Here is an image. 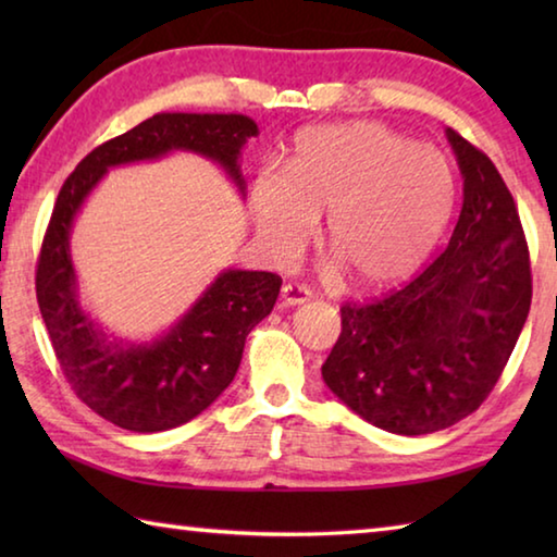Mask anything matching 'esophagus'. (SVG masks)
<instances>
[{"label":"esophagus","instance_id":"1","mask_svg":"<svg viewBox=\"0 0 557 557\" xmlns=\"http://www.w3.org/2000/svg\"><path fill=\"white\" fill-rule=\"evenodd\" d=\"M309 297H312V292H309L305 285H292V282L282 285V292H280V299L285 307L305 305V301H309Z\"/></svg>","mask_w":557,"mask_h":557}]
</instances>
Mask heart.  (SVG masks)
Instances as JSON below:
<instances>
[{"instance_id":"1","label":"heart","mask_w":557,"mask_h":557,"mask_svg":"<svg viewBox=\"0 0 557 557\" xmlns=\"http://www.w3.org/2000/svg\"><path fill=\"white\" fill-rule=\"evenodd\" d=\"M449 159L379 122L305 129L287 174L252 184V219L277 262L295 260L326 219V248L361 289L393 287L428 258L455 209Z\"/></svg>"}]
</instances>
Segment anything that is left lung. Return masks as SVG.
Instances as JSON below:
<instances>
[{
    "label": "left lung",
    "instance_id": "1",
    "mask_svg": "<svg viewBox=\"0 0 557 557\" xmlns=\"http://www.w3.org/2000/svg\"><path fill=\"white\" fill-rule=\"evenodd\" d=\"M465 201L449 245L408 285L342 307L322 379L393 435H430L486 400L531 309V260L513 196L482 149L455 129Z\"/></svg>",
    "mask_w": 557,
    "mask_h": 557
}]
</instances>
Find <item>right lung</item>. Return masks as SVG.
I'll use <instances>...</instances> for the list:
<instances>
[{"mask_svg":"<svg viewBox=\"0 0 557 557\" xmlns=\"http://www.w3.org/2000/svg\"><path fill=\"white\" fill-rule=\"evenodd\" d=\"M256 120L219 112H159L100 145L75 166L55 199L36 265V299L65 381L92 412L129 432H162L201 414L228 388L245 338L275 307V272L223 270L191 309L154 342L110 338L83 312L71 260V228L108 169L194 152L219 164L245 196L240 149Z\"/></svg>","mask_w":557,"mask_h":557,"instance_id":"1","label":"right lung"}]
</instances>
